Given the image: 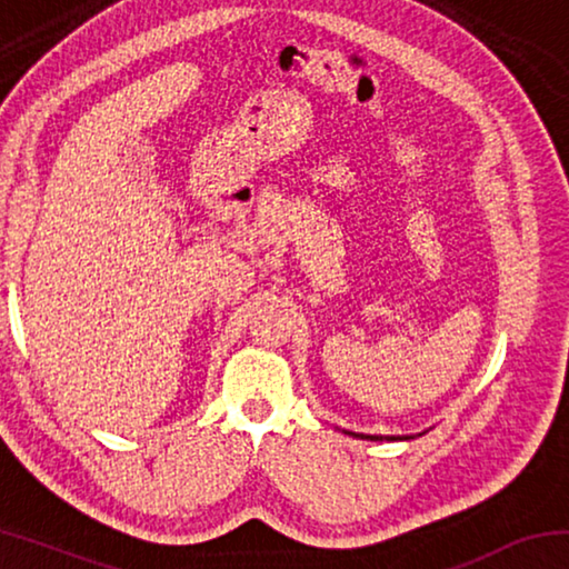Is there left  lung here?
Returning a JSON list of instances; mask_svg holds the SVG:
<instances>
[{"instance_id": "1", "label": "left lung", "mask_w": 569, "mask_h": 569, "mask_svg": "<svg viewBox=\"0 0 569 569\" xmlns=\"http://www.w3.org/2000/svg\"><path fill=\"white\" fill-rule=\"evenodd\" d=\"M351 437H361V439H371V441H381L383 439V437H371V435H353V431H351ZM403 439H407V437H403Z\"/></svg>"}]
</instances>
